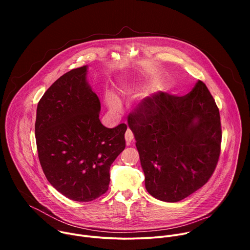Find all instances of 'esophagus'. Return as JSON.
Instances as JSON below:
<instances>
[{
  "instance_id": "esophagus-1",
  "label": "esophagus",
  "mask_w": 250,
  "mask_h": 250,
  "mask_svg": "<svg viewBox=\"0 0 250 250\" xmlns=\"http://www.w3.org/2000/svg\"><path fill=\"white\" fill-rule=\"evenodd\" d=\"M125 137L126 145H127V146H128V145H130L131 140L133 139V133H132V131H131L129 128L126 130V132H125Z\"/></svg>"
}]
</instances>
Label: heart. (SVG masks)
I'll return each instance as SVG.
<instances>
[{
  "label": "heart",
  "instance_id": "b5f03b06",
  "mask_svg": "<svg viewBox=\"0 0 250 250\" xmlns=\"http://www.w3.org/2000/svg\"><path fill=\"white\" fill-rule=\"evenodd\" d=\"M105 101H106V104H108L109 108L115 112H118L121 110V101L119 100V98L114 95V94H108L105 97Z\"/></svg>",
  "mask_w": 250,
  "mask_h": 250
}]
</instances>
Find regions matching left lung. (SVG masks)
<instances>
[{"label":"left lung","mask_w":250,"mask_h":250,"mask_svg":"<svg viewBox=\"0 0 250 250\" xmlns=\"http://www.w3.org/2000/svg\"><path fill=\"white\" fill-rule=\"evenodd\" d=\"M127 123L151 196L179 202L209 180L221 154L222 125L204 82L185 96L158 92L144 99Z\"/></svg>","instance_id":"left-lung-1"}]
</instances>
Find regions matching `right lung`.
<instances>
[{
	"label": "right lung",
	"mask_w": 250,
	"mask_h": 250,
	"mask_svg": "<svg viewBox=\"0 0 250 250\" xmlns=\"http://www.w3.org/2000/svg\"><path fill=\"white\" fill-rule=\"evenodd\" d=\"M87 66L57 79L39 102L35 137L48 182L62 195L90 202L109 189L110 168L125 147V124L114 128L99 119L101 103L87 79Z\"/></svg>",
	"instance_id": "right-lung-1"
}]
</instances>
